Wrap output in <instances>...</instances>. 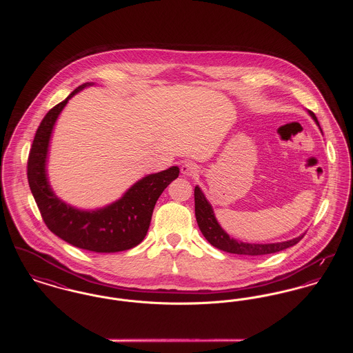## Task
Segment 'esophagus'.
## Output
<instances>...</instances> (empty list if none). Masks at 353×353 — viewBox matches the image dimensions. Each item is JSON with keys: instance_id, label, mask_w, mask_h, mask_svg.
I'll return each mask as SVG.
<instances>
[{"instance_id": "obj_1", "label": "esophagus", "mask_w": 353, "mask_h": 353, "mask_svg": "<svg viewBox=\"0 0 353 353\" xmlns=\"http://www.w3.org/2000/svg\"><path fill=\"white\" fill-rule=\"evenodd\" d=\"M197 172H199V169L193 163H185L184 165L181 167V173L184 176H194V174H197Z\"/></svg>"}]
</instances>
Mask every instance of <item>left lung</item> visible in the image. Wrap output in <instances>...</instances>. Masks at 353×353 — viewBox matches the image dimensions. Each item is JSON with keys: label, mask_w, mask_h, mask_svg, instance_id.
<instances>
[{"label": "left lung", "mask_w": 353, "mask_h": 353, "mask_svg": "<svg viewBox=\"0 0 353 353\" xmlns=\"http://www.w3.org/2000/svg\"><path fill=\"white\" fill-rule=\"evenodd\" d=\"M310 115L318 123L319 121L312 111H310ZM194 212H196V219L199 223V228L201 230L203 236L208 239L210 245L217 248L219 250L232 254H239V255H265V254H272V252H282L288 249L294 245H296L304 234L299 235L298 238H294L291 241L285 242H278V243H245L239 242L234 238H230L226 234L214 217L213 209L210 203L206 201L201 189L199 186L194 188Z\"/></svg>", "instance_id": "8db88e82"}]
</instances>
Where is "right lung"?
<instances>
[{"instance_id": "obj_1", "label": "right lung", "mask_w": 353, "mask_h": 353, "mask_svg": "<svg viewBox=\"0 0 353 353\" xmlns=\"http://www.w3.org/2000/svg\"><path fill=\"white\" fill-rule=\"evenodd\" d=\"M90 84L77 87L42 119L28 157V181L42 219L51 233L88 252H124L144 239L156 201L164 189L179 177L180 169L172 167L144 177L119 201L99 210L83 212L61 201L51 190L45 169L51 131L68 99Z\"/></svg>"}]
</instances>
